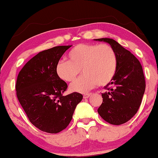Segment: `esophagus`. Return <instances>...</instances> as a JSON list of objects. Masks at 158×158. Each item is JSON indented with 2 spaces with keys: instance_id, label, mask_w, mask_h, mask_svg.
Masks as SVG:
<instances>
[{
  "instance_id": "1",
  "label": "esophagus",
  "mask_w": 158,
  "mask_h": 158,
  "mask_svg": "<svg viewBox=\"0 0 158 158\" xmlns=\"http://www.w3.org/2000/svg\"><path fill=\"white\" fill-rule=\"evenodd\" d=\"M91 96V94H87L84 95V98H89Z\"/></svg>"
}]
</instances>
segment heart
<instances>
[{"instance_id":"1","label":"heart","mask_w":158,"mask_h":158,"mask_svg":"<svg viewBox=\"0 0 158 158\" xmlns=\"http://www.w3.org/2000/svg\"><path fill=\"white\" fill-rule=\"evenodd\" d=\"M68 61L59 60L56 65L57 77L72 82L81 70L84 76L70 85L72 92L86 94L100 86H106L113 79L117 58L113 48L106 44H80L70 50Z\"/></svg>"}]
</instances>
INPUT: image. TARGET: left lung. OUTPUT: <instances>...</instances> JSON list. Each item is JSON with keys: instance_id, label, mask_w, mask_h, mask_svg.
<instances>
[{"instance_id": "1", "label": "left lung", "mask_w": 158, "mask_h": 158, "mask_svg": "<svg viewBox=\"0 0 158 158\" xmlns=\"http://www.w3.org/2000/svg\"><path fill=\"white\" fill-rule=\"evenodd\" d=\"M94 40L109 44L114 50L117 58L116 72L110 83L106 86L107 91L101 94L102 102L98 112L111 124L126 123L136 114L146 89L142 66L131 52L114 39Z\"/></svg>"}]
</instances>
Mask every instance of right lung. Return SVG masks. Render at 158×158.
I'll return each mask as SVG.
<instances>
[{"mask_svg": "<svg viewBox=\"0 0 158 158\" xmlns=\"http://www.w3.org/2000/svg\"><path fill=\"white\" fill-rule=\"evenodd\" d=\"M72 46L45 50L32 57L19 72L17 96L31 123L41 131L57 134L68 126L83 96H63L67 84L56 73V65Z\"/></svg>", "mask_w": 158, "mask_h": 158, "instance_id": "right-lung-1", "label": "right lung"}]
</instances>
